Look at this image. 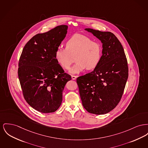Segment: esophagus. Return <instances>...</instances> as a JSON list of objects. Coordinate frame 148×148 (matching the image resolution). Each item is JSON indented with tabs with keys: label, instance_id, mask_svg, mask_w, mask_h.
Segmentation results:
<instances>
[{
	"label": "esophagus",
	"instance_id": "obj_1",
	"mask_svg": "<svg viewBox=\"0 0 148 148\" xmlns=\"http://www.w3.org/2000/svg\"><path fill=\"white\" fill-rule=\"evenodd\" d=\"M71 78L73 80H75L77 79V76H75V75H72L71 76Z\"/></svg>",
	"mask_w": 148,
	"mask_h": 148
}]
</instances>
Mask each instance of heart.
I'll return each mask as SVG.
<instances>
[{
  "mask_svg": "<svg viewBox=\"0 0 148 148\" xmlns=\"http://www.w3.org/2000/svg\"><path fill=\"white\" fill-rule=\"evenodd\" d=\"M65 49H58L55 52V59L61 67L69 69L74 61L75 65L70 70L71 74H78L87 68L93 70L100 63L102 56V47L98 42L89 37L76 34L73 36L65 44Z\"/></svg>",
  "mask_w": 148,
  "mask_h": 148,
  "instance_id": "1",
  "label": "heart"
}]
</instances>
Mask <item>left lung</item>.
I'll return each instance as SVG.
<instances>
[{"label": "left lung", "instance_id": "1", "mask_svg": "<svg viewBox=\"0 0 148 148\" xmlns=\"http://www.w3.org/2000/svg\"><path fill=\"white\" fill-rule=\"evenodd\" d=\"M86 31L102 44L100 63L93 71L77 79L82 104L89 113L103 114L120 101L128 78V66L121 44L112 33Z\"/></svg>", "mask_w": 148, "mask_h": 148}]
</instances>
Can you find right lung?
Here are the masks:
<instances>
[{"instance_id": "obj_1", "label": "right lung", "mask_w": 148, "mask_h": 148, "mask_svg": "<svg viewBox=\"0 0 148 148\" xmlns=\"http://www.w3.org/2000/svg\"><path fill=\"white\" fill-rule=\"evenodd\" d=\"M68 28L61 25L35 35L25 46L19 59L18 74L24 98L41 113L54 112L59 108L64 88L71 79L55 59Z\"/></svg>"}]
</instances>
